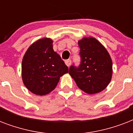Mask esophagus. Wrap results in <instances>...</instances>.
<instances>
[{
	"mask_svg": "<svg viewBox=\"0 0 133 133\" xmlns=\"http://www.w3.org/2000/svg\"><path fill=\"white\" fill-rule=\"evenodd\" d=\"M65 63L68 67H70L71 65V63H72V61H71L70 59H68V60H66L65 61Z\"/></svg>",
	"mask_w": 133,
	"mask_h": 133,
	"instance_id": "esophagus-1",
	"label": "esophagus"
}]
</instances>
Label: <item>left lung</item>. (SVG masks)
<instances>
[{
    "mask_svg": "<svg viewBox=\"0 0 133 133\" xmlns=\"http://www.w3.org/2000/svg\"><path fill=\"white\" fill-rule=\"evenodd\" d=\"M81 61L79 68L72 66L69 74L81 90L99 93L106 88L112 75V61L109 53L99 41L83 37L78 41Z\"/></svg>",
    "mask_w": 133,
    "mask_h": 133,
    "instance_id": "obj_1",
    "label": "left lung"
}]
</instances>
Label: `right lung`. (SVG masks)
Listing matches in <instances>:
<instances>
[{
	"instance_id": "obj_1",
	"label": "right lung",
	"mask_w": 133,
	"mask_h": 133,
	"mask_svg": "<svg viewBox=\"0 0 133 133\" xmlns=\"http://www.w3.org/2000/svg\"><path fill=\"white\" fill-rule=\"evenodd\" d=\"M53 41L43 38L28 48L22 60L24 85L36 95H45L56 87L60 77L68 72L61 56L53 50Z\"/></svg>"
}]
</instances>
